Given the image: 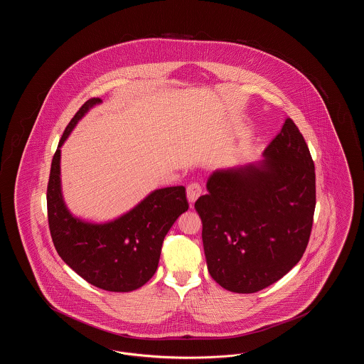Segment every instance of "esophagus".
Here are the masks:
<instances>
[{
    "label": "esophagus",
    "instance_id": "34e87169",
    "mask_svg": "<svg viewBox=\"0 0 364 364\" xmlns=\"http://www.w3.org/2000/svg\"><path fill=\"white\" fill-rule=\"evenodd\" d=\"M200 195H202V188H200L199 184L192 183L187 187V199H188L190 205H193Z\"/></svg>",
    "mask_w": 364,
    "mask_h": 364
}]
</instances>
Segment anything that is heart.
<instances>
[{
	"label": "heart",
	"instance_id": "heart-1",
	"mask_svg": "<svg viewBox=\"0 0 364 364\" xmlns=\"http://www.w3.org/2000/svg\"><path fill=\"white\" fill-rule=\"evenodd\" d=\"M228 158H229V156H228Z\"/></svg>",
	"mask_w": 364,
	"mask_h": 364
}]
</instances>
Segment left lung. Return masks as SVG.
Segmentation results:
<instances>
[{
	"label": "left lung",
	"mask_w": 364,
	"mask_h": 364,
	"mask_svg": "<svg viewBox=\"0 0 364 364\" xmlns=\"http://www.w3.org/2000/svg\"><path fill=\"white\" fill-rule=\"evenodd\" d=\"M195 208L208 273L226 291L255 294L301 259L315 210V168L291 119L262 159L208 176Z\"/></svg>",
	"instance_id": "left-lung-1"
}]
</instances>
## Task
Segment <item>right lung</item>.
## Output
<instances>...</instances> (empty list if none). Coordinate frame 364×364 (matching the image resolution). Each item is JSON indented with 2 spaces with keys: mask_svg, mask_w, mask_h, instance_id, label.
<instances>
[{
  "mask_svg": "<svg viewBox=\"0 0 364 364\" xmlns=\"http://www.w3.org/2000/svg\"><path fill=\"white\" fill-rule=\"evenodd\" d=\"M102 100L83 105L65 128L53 156L48 217L54 247L73 272L109 292H131L154 276L161 247L176 220L188 210L183 186L151 191L122 215L94 223L70 211L61 187V147L76 124Z\"/></svg>",
  "mask_w": 364,
  "mask_h": 364,
  "instance_id": "add662e5",
  "label": "right lung"
}]
</instances>
